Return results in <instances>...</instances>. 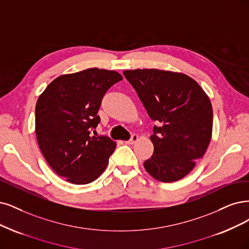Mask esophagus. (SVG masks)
I'll use <instances>...</instances> for the list:
<instances>
[{
	"mask_svg": "<svg viewBox=\"0 0 249 249\" xmlns=\"http://www.w3.org/2000/svg\"><path fill=\"white\" fill-rule=\"evenodd\" d=\"M137 141H139V135L132 134V135H131V139H130L129 141L125 142V143H127V144H133V143H135Z\"/></svg>",
	"mask_w": 249,
	"mask_h": 249,
	"instance_id": "obj_1",
	"label": "esophagus"
}]
</instances>
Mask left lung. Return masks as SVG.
Instances as JSON below:
<instances>
[{"label": "left lung", "instance_id": "left-lung-1", "mask_svg": "<svg viewBox=\"0 0 249 249\" xmlns=\"http://www.w3.org/2000/svg\"><path fill=\"white\" fill-rule=\"evenodd\" d=\"M154 126L152 157L143 166L159 181L185 178L203 157L213 133V107L198 83L181 72L156 69L123 71Z\"/></svg>", "mask_w": 249, "mask_h": 249}]
</instances>
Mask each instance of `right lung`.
I'll return each mask as SVG.
<instances>
[{
    "mask_svg": "<svg viewBox=\"0 0 249 249\" xmlns=\"http://www.w3.org/2000/svg\"><path fill=\"white\" fill-rule=\"evenodd\" d=\"M122 79L115 71L87 69L53 80L39 96L36 141L50 167L69 182L86 185L107 168L116 142L90 131L100 122L97 112L106 92Z\"/></svg>",
    "mask_w": 249,
    "mask_h": 249,
    "instance_id": "obj_1",
    "label": "right lung"
}]
</instances>
